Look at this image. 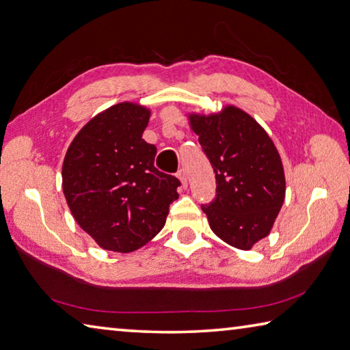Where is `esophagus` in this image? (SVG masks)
Returning <instances> with one entry per match:
<instances>
[{"instance_id":"1","label":"esophagus","mask_w":350,"mask_h":350,"mask_svg":"<svg viewBox=\"0 0 350 350\" xmlns=\"http://www.w3.org/2000/svg\"><path fill=\"white\" fill-rule=\"evenodd\" d=\"M176 176L180 178V181H181V184H183V187H186V186H187V174H186V169H184V167L178 169Z\"/></svg>"}]
</instances>
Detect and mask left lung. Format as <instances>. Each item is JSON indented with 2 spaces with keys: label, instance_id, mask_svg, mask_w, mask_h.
<instances>
[{
  "label": "left lung",
  "instance_id": "1",
  "mask_svg": "<svg viewBox=\"0 0 350 350\" xmlns=\"http://www.w3.org/2000/svg\"><path fill=\"white\" fill-rule=\"evenodd\" d=\"M190 123L216 180L215 198L201 206L210 228L230 245L250 250L269 233L285 200L278 149L253 117L234 107L192 116Z\"/></svg>",
  "mask_w": 350,
  "mask_h": 350
}]
</instances>
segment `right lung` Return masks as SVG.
<instances>
[{
	"mask_svg": "<svg viewBox=\"0 0 350 350\" xmlns=\"http://www.w3.org/2000/svg\"><path fill=\"white\" fill-rule=\"evenodd\" d=\"M148 120L146 108L114 105L85 124L64 160L62 189L72 216L111 252L143 247L178 200L180 180L154 166L157 148L142 138Z\"/></svg>",
	"mask_w": 350,
	"mask_h": 350,
	"instance_id": "obj_1",
	"label": "right lung"
}]
</instances>
